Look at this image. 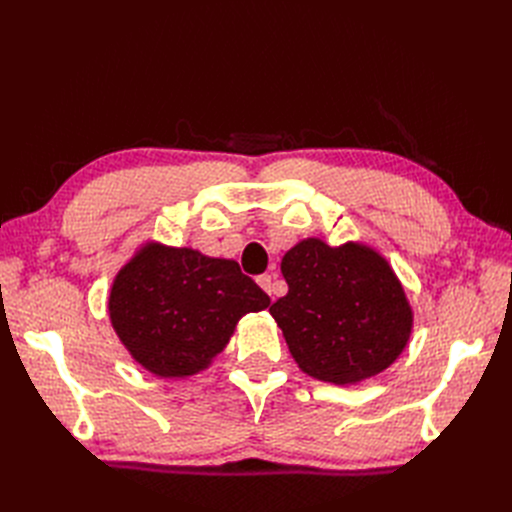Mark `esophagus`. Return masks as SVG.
Here are the masks:
<instances>
[{
    "instance_id": "34e87169",
    "label": "esophagus",
    "mask_w": 512,
    "mask_h": 512,
    "mask_svg": "<svg viewBox=\"0 0 512 512\" xmlns=\"http://www.w3.org/2000/svg\"><path fill=\"white\" fill-rule=\"evenodd\" d=\"M256 282H258V286L265 290V292H269V294H273V277L269 275V273H262V275H258L256 277Z\"/></svg>"
}]
</instances>
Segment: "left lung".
Masks as SVG:
<instances>
[{
  "label": "left lung",
  "mask_w": 512,
  "mask_h": 512,
  "mask_svg": "<svg viewBox=\"0 0 512 512\" xmlns=\"http://www.w3.org/2000/svg\"><path fill=\"white\" fill-rule=\"evenodd\" d=\"M282 275L288 292L269 312L305 374L354 384L380 374L404 350L410 305L389 262L374 250L307 239L286 252Z\"/></svg>",
  "instance_id": "left-lung-1"
}]
</instances>
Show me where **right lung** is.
<instances>
[{"label": "right lung", "mask_w": 512, "mask_h": 512, "mask_svg": "<svg viewBox=\"0 0 512 512\" xmlns=\"http://www.w3.org/2000/svg\"><path fill=\"white\" fill-rule=\"evenodd\" d=\"M269 303L235 260L147 245L115 277L108 314L138 363L156 376L179 378L207 367L239 318Z\"/></svg>", "instance_id": "obj_1"}]
</instances>
